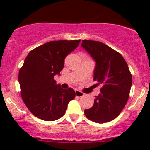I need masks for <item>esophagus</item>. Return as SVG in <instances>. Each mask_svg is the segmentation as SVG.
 I'll return each instance as SVG.
<instances>
[{"mask_svg":"<svg viewBox=\"0 0 150 150\" xmlns=\"http://www.w3.org/2000/svg\"><path fill=\"white\" fill-rule=\"evenodd\" d=\"M75 96H76L77 97H82V96H84V93H83V92L80 91L75 90Z\"/></svg>","mask_w":150,"mask_h":150,"instance_id":"1","label":"esophagus"}]
</instances>
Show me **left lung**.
<instances>
[{
	"label": "left lung",
	"mask_w": 150,
	"mask_h": 150,
	"mask_svg": "<svg viewBox=\"0 0 150 150\" xmlns=\"http://www.w3.org/2000/svg\"><path fill=\"white\" fill-rule=\"evenodd\" d=\"M81 47L96 63L93 81L102 85L93 107L84 113L97 123L110 122L120 115L129 97L132 76L128 66L121 54L103 43L83 40Z\"/></svg>",
	"instance_id": "8db88e82"
}]
</instances>
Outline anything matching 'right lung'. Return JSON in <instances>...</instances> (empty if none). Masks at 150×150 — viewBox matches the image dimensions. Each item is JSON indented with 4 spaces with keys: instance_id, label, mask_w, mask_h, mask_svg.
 <instances>
[{
    "instance_id": "add662e5",
    "label": "right lung",
    "mask_w": 150,
    "mask_h": 150,
    "mask_svg": "<svg viewBox=\"0 0 150 150\" xmlns=\"http://www.w3.org/2000/svg\"><path fill=\"white\" fill-rule=\"evenodd\" d=\"M81 40L49 41L32 50L19 72L21 96L35 117L53 121L65 113L75 99L72 88L63 89L54 78L60 75L66 56L78 46Z\"/></svg>"
}]
</instances>
